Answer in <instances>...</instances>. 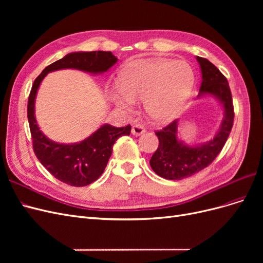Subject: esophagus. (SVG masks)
I'll return each instance as SVG.
<instances>
[{
    "instance_id": "34e87169",
    "label": "esophagus",
    "mask_w": 263,
    "mask_h": 263,
    "mask_svg": "<svg viewBox=\"0 0 263 263\" xmlns=\"http://www.w3.org/2000/svg\"><path fill=\"white\" fill-rule=\"evenodd\" d=\"M146 132V128L141 124H134L132 127V133L135 135V136H139V135H142Z\"/></svg>"
}]
</instances>
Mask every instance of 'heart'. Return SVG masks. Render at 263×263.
<instances>
[{"instance_id":"1","label":"heart","mask_w":263,"mask_h":263,"mask_svg":"<svg viewBox=\"0 0 263 263\" xmlns=\"http://www.w3.org/2000/svg\"><path fill=\"white\" fill-rule=\"evenodd\" d=\"M193 84V70L184 60H141L125 69L109 97L124 109L144 101L149 117L164 122L177 116Z\"/></svg>"}]
</instances>
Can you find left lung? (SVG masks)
Wrapping results in <instances>:
<instances>
[{
    "label": "left lung",
    "mask_w": 263,
    "mask_h": 263,
    "mask_svg": "<svg viewBox=\"0 0 263 263\" xmlns=\"http://www.w3.org/2000/svg\"><path fill=\"white\" fill-rule=\"evenodd\" d=\"M202 70L203 81L200 94L216 97L225 109V118L213 140L201 147H187L177 138V119L156 130L159 146L150 159V165L159 177L166 180H182L209 166L225 146L234 125V104L226 77L211 61L196 57Z\"/></svg>",
    "instance_id": "1"
}]
</instances>
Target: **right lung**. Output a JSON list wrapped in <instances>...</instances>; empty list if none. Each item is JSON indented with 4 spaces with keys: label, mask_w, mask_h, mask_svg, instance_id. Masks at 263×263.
Here are the masks:
<instances>
[{
    "label": "right lung",
    "mask_w": 263,
    "mask_h": 263,
    "mask_svg": "<svg viewBox=\"0 0 263 263\" xmlns=\"http://www.w3.org/2000/svg\"><path fill=\"white\" fill-rule=\"evenodd\" d=\"M117 58L110 51L72 52L46 67L34 81L28 97L27 117L33 140V149L52 177L72 186H85L98 180L104 172L113 151V145L121 136H129L132 127L104 125L80 144H57L39 130L34 113L35 98L45 76L54 70L72 68L91 73L105 72L114 66Z\"/></svg>",
    "instance_id": "obj_1"
}]
</instances>
